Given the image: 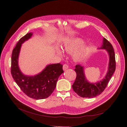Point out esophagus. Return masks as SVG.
<instances>
[{
  "label": "esophagus",
  "instance_id": "34e87169",
  "mask_svg": "<svg viewBox=\"0 0 127 127\" xmlns=\"http://www.w3.org/2000/svg\"><path fill=\"white\" fill-rule=\"evenodd\" d=\"M68 68V65L66 64H64L63 66V69L64 70H66Z\"/></svg>",
  "mask_w": 127,
  "mask_h": 127
}]
</instances>
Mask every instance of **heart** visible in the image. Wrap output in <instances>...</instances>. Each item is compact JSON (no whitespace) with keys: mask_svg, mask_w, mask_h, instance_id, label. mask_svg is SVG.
Returning a JSON list of instances; mask_svg holds the SVG:
<instances>
[{"mask_svg":"<svg viewBox=\"0 0 127 127\" xmlns=\"http://www.w3.org/2000/svg\"><path fill=\"white\" fill-rule=\"evenodd\" d=\"M82 44V41L80 39H76L72 41L69 43H67L64 45V50L68 53H72L75 51L81 44ZM59 54H62V51L60 50L58 51ZM88 51L86 48L82 47L77 50L75 53L73 57L75 60L77 61H81V60L84 59L86 56H88Z\"/></svg>","mask_w":127,"mask_h":127,"instance_id":"1","label":"heart"}]
</instances>
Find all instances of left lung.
<instances>
[{"mask_svg": "<svg viewBox=\"0 0 127 127\" xmlns=\"http://www.w3.org/2000/svg\"><path fill=\"white\" fill-rule=\"evenodd\" d=\"M101 49L107 50L110 57L108 71L102 81L97 83H90L85 79L83 66L76 65L75 71L76 72V78L72 88L77 95L81 97L91 98L101 94L105 90L116 69V61L114 49L112 44L107 39L103 38Z\"/></svg>", "mask_w": 127, "mask_h": 127, "instance_id": "8db88e82", "label": "left lung"}]
</instances>
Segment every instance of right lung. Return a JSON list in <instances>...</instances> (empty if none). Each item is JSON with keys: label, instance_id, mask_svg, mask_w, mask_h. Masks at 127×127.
Returning <instances> with one entry per match:
<instances>
[{"label": "right lung", "instance_id": "add662e5", "mask_svg": "<svg viewBox=\"0 0 127 127\" xmlns=\"http://www.w3.org/2000/svg\"><path fill=\"white\" fill-rule=\"evenodd\" d=\"M32 33H28L20 39L12 51L11 73L13 78L24 93L30 98L43 99L48 97L56 87L59 76L64 72L60 63L48 65L34 76L23 75L18 66V58L22 44L30 38Z\"/></svg>", "mask_w": 127, "mask_h": 127}]
</instances>
